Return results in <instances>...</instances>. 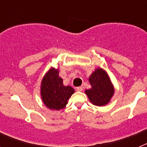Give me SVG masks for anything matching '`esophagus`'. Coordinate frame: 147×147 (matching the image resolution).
<instances>
[{
    "instance_id": "34e87169",
    "label": "esophagus",
    "mask_w": 147,
    "mask_h": 147,
    "mask_svg": "<svg viewBox=\"0 0 147 147\" xmlns=\"http://www.w3.org/2000/svg\"><path fill=\"white\" fill-rule=\"evenodd\" d=\"M76 90H77V91H82L83 90V87H77V88H76Z\"/></svg>"
}]
</instances>
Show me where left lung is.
Returning a JSON list of instances; mask_svg holds the SVG:
<instances>
[{
  "label": "left lung",
  "mask_w": 147,
  "mask_h": 147,
  "mask_svg": "<svg viewBox=\"0 0 147 147\" xmlns=\"http://www.w3.org/2000/svg\"><path fill=\"white\" fill-rule=\"evenodd\" d=\"M91 88L85 90L90 102L96 106H105L114 94V87L107 72L101 67L95 70L89 77Z\"/></svg>",
  "instance_id": "left-lung-1"
}]
</instances>
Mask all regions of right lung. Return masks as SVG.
<instances>
[{"label": "right lung", "instance_id": "add662e5", "mask_svg": "<svg viewBox=\"0 0 147 147\" xmlns=\"http://www.w3.org/2000/svg\"><path fill=\"white\" fill-rule=\"evenodd\" d=\"M71 86H65L59 76V69L51 67L43 76L40 86L42 102L48 108L59 110L65 107L67 100L74 93Z\"/></svg>", "mask_w": 147, "mask_h": 147}]
</instances>
